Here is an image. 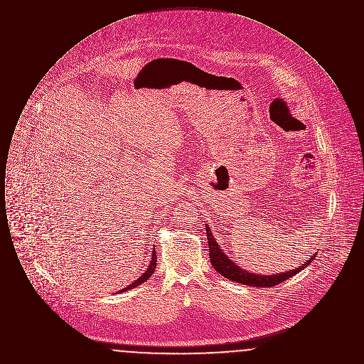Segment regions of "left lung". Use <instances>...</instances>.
I'll return each mask as SVG.
<instances>
[{"instance_id":"obj_1","label":"left lung","mask_w":364,"mask_h":364,"mask_svg":"<svg viewBox=\"0 0 364 364\" xmlns=\"http://www.w3.org/2000/svg\"><path fill=\"white\" fill-rule=\"evenodd\" d=\"M206 233H208V255L213 267L223 276L228 278L230 281H236L242 285H250V287H260V288H270L278 285L281 282H284L288 278L294 277V274H297L300 270L306 269L312 260L315 259V255L311 257L307 262H304L301 266L296 267V270H289L287 273L282 274H273V276H258V274H252L248 273L245 270L240 269L239 266H236V263H233L229 259V257L225 255L220 247V244L215 242V239L213 237V233L210 230V228L206 225Z\"/></svg>"}]
</instances>
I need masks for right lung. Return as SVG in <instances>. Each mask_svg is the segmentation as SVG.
I'll return each mask as SVG.
<instances>
[{
	"mask_svg": "<svg viewBox=\"0 0 364 364\" xmlns=\"http://www.w3.org/2000/svg\"><path fill=\"white\" fill-rule=\"evenodd\" d=\"M156 250H153V257H151V260H150V266H149V269L140 276V277L136 279V281H134L131 285H128L127 288H124L122 291L120 292H125V291H128V289H132V288H135V287H138L140 284H143L144 281H147L149 278L151 277V274L154 273V270H156Z\"/></svg>",
	"mask_w": 364,
	"mask_h": 364,
	"instance_id": "add662e5",
	"label": "right lung"
}]
</instances>
